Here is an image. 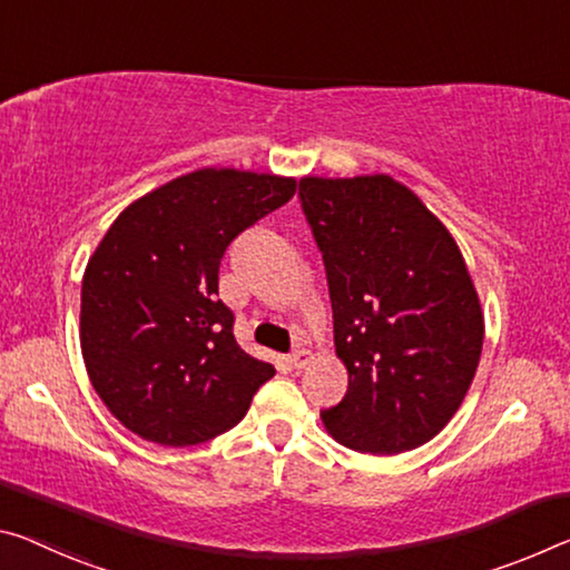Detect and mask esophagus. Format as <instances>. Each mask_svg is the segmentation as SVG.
<instances>
[{
  "label": "esophagus",
  "instance_id": "1",
  "mask_svg": "<svg viewBox=\"0 0 570 570\" xmlns=\"http://www.w3.org/2000/svg\"><path fill=\"white\" fill-rule=\"evenodd\" d=\"M309 363H312V352L309 350H296L294 355H292V365L296 370H302V367H306Z\"/></svg>",
  "mask_w": 570,
  "mask_h": 570
}]
</instances>
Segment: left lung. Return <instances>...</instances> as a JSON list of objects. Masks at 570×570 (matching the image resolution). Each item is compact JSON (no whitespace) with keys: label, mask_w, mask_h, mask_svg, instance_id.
I'll list each match as a JSON object with an SVG mask.
<instances>
[{"label":"left lung","mask_w":570,"mask_h":570,"mask_svg":"<svg viewBox=\"0 0 570 570\" xmlns=\"http://www.w3.org/2000/svg\"><path fill=\"white\" fill-rule=\"evenodd\" d=\"M299 197L347 367V393L322 411L324 429L363 454L426 444L459 411L482 355L484 314L462 250L391 175H309Z\"/></svg>","instance_id":"1"}]
</instances>
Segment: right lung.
<instances>
[{
  "label": "right lung",
  "instance_id": "obj_1",
  "mask_svg": "<svg viewBox=\"0 0 570 570\" xmlns=\"http://www.w3.org/2000/svg\"><path fill=\"white\" fill-rule=\"evenodd\" d=\"M294 193V177L203 167L134 200L106 230L80 286V352L98 399L137 436L210 441L274 377L233 337L218 268L230 240Z\"/></svg>",
  "mask_w": 570,
  "mask_h": 570
}]
</instances>
